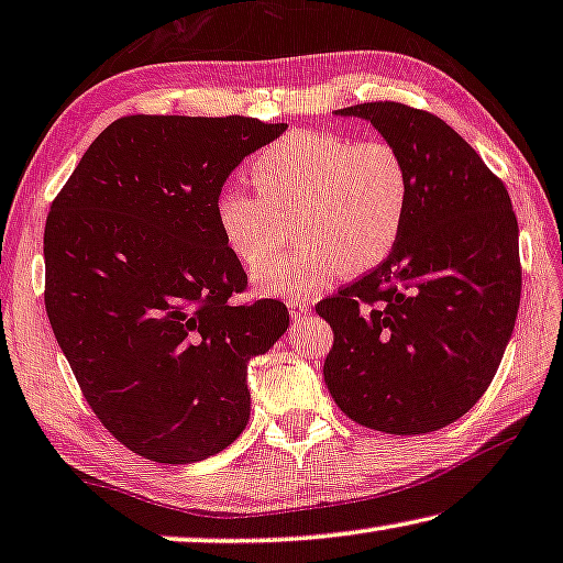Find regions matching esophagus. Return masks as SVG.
Masks as SVG:
<instances>
[{"mask_svg": "<svg viewBox=\"0 0 563 563\" xmlns=\"http://www.w3.org/2000/svg\"><path fill=\"white\" fill-rule=\"evenodd\" d=\"M287 307H289V314H291V319L294 322H299V319H305L309 311H311V305L307 299H297V297H291V299H287Z\"/></svg>", "mask_w": 563, "mask_h": 563, "instance_id": "esophagus-1", "label": "esophagus"}]
</instances>
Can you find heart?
<instances>
[{
  "instance_id": "1",
  "label": "heart",
  "mask_w": 563,
  "mask_h": 563,
  "mask_svg": "<svg viewBox=\"0 0 563 563\" xmlns=\"http://www.w3.org/2000/svg\"><path fill=\"white\" fill-rule=\"evenodd\" d=\"M256 196L227 188L213 201L227 252L256 274L262 291L307 297L342 269L362 274L383 264L400 239L410 203V173L387 141H357L294 131L249 163ZM288 221L295 244L271 256ZM273 262L269 263L268 258Z\"/></svg>"
}]
</instances>
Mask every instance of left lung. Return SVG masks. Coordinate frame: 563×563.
<instances>
[{
    "instance_id": "obj_1",
    "label": "left lung",
    "mask_w": 563,
    "mask_h": 563,
    "mask_svg": "<svg viewBox=\"0 0 563 563\" xmlns=\"http://www.w3.org/2000/svg\"><path fill=\"white\" fill-rule=\"evenodd\" d=\"M334 115L400 151L410 203L393 254L317 305L334 332L324 383L360 426L422 435L463 418L496 375L521 301L518 221L504 180L432 112L385 100Z\"/></svg>"
}]
</instances>
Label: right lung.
Masks as SVG:
<instances>
[{
  "label": "right lung",
  "mask_w": 563,
  "mask_h": 563,
  "mask_svg": "<svg viewBox=\"0 0 563 563\" xmlns=\"http://www.w3.org/2000/svg\"><path fill=\"white\" fill-rule=\"evenodd\" d=\"M287 125L128 115L95 137L45 223V307L102 426L155 463H196L241 435L249 360L289 327L276 299L231 305L246 274L213 201Z\"/></svg>",
  "instance_id": "1"
}]
</instances>
